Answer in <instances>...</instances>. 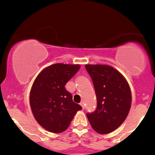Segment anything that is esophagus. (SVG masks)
<instances>
[{"label":"esophagus","instance_id":"1","mask_svg":"<svg viewBox=\"0 0 155 155\" xmlns=\"http://www.w3.org/2000/svg\"><path fill=\"white\" fill-rule=\"evenodd\" d=\"M80 104L81 105V107H82L83 109H84V101H81V103H80Z\"/></svg>","mask_w":155,"mask_h":155}]
</instances>
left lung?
Returning a JSON list of instances; mask_svg holds the SVG:
<instances>
[{
  "mask_svg": "<svg viewBox=\"0 0 155 155\" xmlns=\"http://www.w3.org/2000/svg\"><path fill=\"white\" fill-rule=\"evenodd\" d=\"M93 82L97 107L87 114L94 130L105 134L116 130L127 118L131 105V92L125 78L107 65H86Z\"/></svg>",
  "mask_w": 155,
  "mask_h": 155,
  "instance_id": "1",
  "label": "left lung"
}]
</instances>
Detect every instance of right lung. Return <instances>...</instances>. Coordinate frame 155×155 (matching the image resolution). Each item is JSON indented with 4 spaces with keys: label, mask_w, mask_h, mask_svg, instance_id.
Returning a JSON list of instances; mask_svg holds the SVG:
<instances>
[{
    "label": "right lung",
    "mask_w": 155,
    "mask_h": 155,
    "mask_svg": "<svg viewBox=\"0 0 155 155\" xmlns=\"http://www.w3.org/2000/svg\"><path fill=\"white\" fill-rule=\"evenodd\" d=\"M81 66L56 63L47 67L33 82L30 104L35 119L42 127L52 133L66 130L74 115L82 109L73 102L72 95L65 88Z\"/></svg>",
    "instance_id": "right-lung-1"
}]
</instances>
